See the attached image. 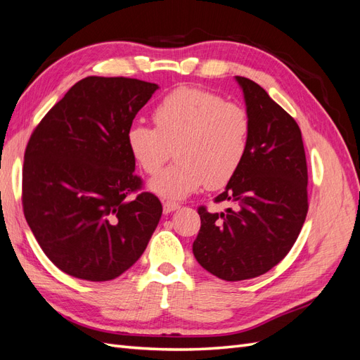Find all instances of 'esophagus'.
Returning a JSON list of instances; mask_svg holds the SVG:
<instances>
[{"label": "esophagus", "mask_w": 360, "mask_h": 360, "mask_svg": "<svg viewBox=\"0 0 360 360\" xmlns=\"http://www.w3.org/2000/svg\"><path fill=\"white\" fill-rule=\"evenodd\" d=\"M177 209H180V204L179 202H172V201H165V202H163V213H165V214L176 212Z\"/></svg>", "instance_id": "1"}]
</instances>
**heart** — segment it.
Returning <instances> with one entry per match:
<instances>
[{
	"label": "heart",
	"instance_id": "b5f03b06",
	"mask_svg": "<svg viewBox=\"0 0 360 360\" xmlns=\"http://www.w3.org/2000/svg\"><path fill=\"white\" fill-rule=\"evenodd\" d=\"M155 127L132 124L126 134L130 155L148 176L171 159L177 162L150 181L165 200H184L204 184L216 189L230 183L249 150L250 117L246 108L219 94L181 86L153 110Z\"/></svg>",
	"mask_w": 360,
	"mask_h": 360
}]
</instances>
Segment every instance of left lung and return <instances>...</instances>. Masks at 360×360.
<instances>
[{
    "label": "left lung",
    "instance_id": "8db88e82",
    "mask_svg": "<svg viewBox=\"0 0 360 360\" xmlns=\"http://www.w3.org/2000/svg\"><path fill=\"white\" fill-rule=\"evenodd\" d=\"M236 81L252 124L249 150L214 198L233 207L210 213L201 205L192 246L198 263L224 281L257 278L275 267L297 240L308 213V167L296 120L257 82L243 76Z\"/></svg>",
    "mask_w": 360,
    "mask_h": 360
}]
</instances>
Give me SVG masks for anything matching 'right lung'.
I'll list each match as a JSON object with an SVG mask.
<instances>
[{
  "mask_svg": "<svg viewBox=\"0 0 360 360\" xmlns=\"http://www.w3.org/2000/svg\"><path fill=\"white\" fill-rule=\"evenodd\" d=\"M158 89L123 76H89L31 134L24 214L43 252L64 274L115 279L136 263L155 233L162 204L141 191L126 134Z\"/></svg>",
  "mask_w": 360,
  "mask_h": 360,
  "instance_id": "1",
  "label": "right lung"
}]
</instances>
